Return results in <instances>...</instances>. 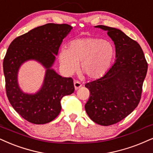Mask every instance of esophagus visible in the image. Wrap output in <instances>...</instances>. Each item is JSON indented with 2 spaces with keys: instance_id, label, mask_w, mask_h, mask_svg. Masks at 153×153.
<instances>
[{
  "instance_id": "1",
  "label": "esophagus",
  "mask_w": 153,
  "mask_h": 153,
  "mask_svg": "<svg viewBox=\"0 0 153 153\" xmlns=\"http://www.w3.org/2000/svg\"><path fill=\"white\" fill-rule=\"evenodd\" d=\"M74 85L75 90L79 89L80 87H82V84H81L79 82H78V81H75V82H74Z\"/></svg>"
}]
</instances>
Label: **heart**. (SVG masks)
Here are the masks:
<instances>
[{
	"mask_svg": "<svg viewBox=\"0 0 153 153\" xmlns=\"http://www.w3.org/2000/svg\"><path fill=\"white\" fill-rule=\"evenodd\" d=\"M116 56V48L109 41L97 37L74 39L69 48L59 53L60 65L66 72L72 74L80 63V72L92 80L101 78L109 71Z\"/></svg>",
	"mask_w": 153,
	"mask_h": 153,
	"instance_id": "heart-1",
	"label": "heart"
}]
</instances>
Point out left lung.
I'll return each mask as SVG.
<instances>
[{"instance_id": "obj_1", "label": "left lung", "mask_w": 153, "mask_h": 153, "mask_svg": "<svg viewBox=\"0 0 153 153\" xmlns=\"http://www.w3.org/2000/svg\"><path fill=\"white\" fill-rule=\"evenodd\" d=\"M95 27L107 32L114 42L116 59L104 76L85 84L90 91L85 110L94 122L106 126L120 121L137 106L148 63L140 45L120 30Z\"/></svg>"}]
</instances>
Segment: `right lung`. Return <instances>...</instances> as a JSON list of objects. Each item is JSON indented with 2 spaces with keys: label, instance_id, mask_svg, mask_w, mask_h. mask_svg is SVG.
<instances>
[{
  "label": "right lung",
  "instance_id": "right-lung-1",
  "mask_svg": "<svg viewBox=\"0 0 153 153\" xmlns=\"http://www.w3.org/2000/svg\"><path fill=\"white\" fill-rule=\"evenodd\" d=\"M72 27L67 24L48 23L16 37L3 60L7 99L24 119L35 124L53 120L61 111V100L74 91L73 79L63 77L52 68L63 39ZM28 61L38 62L45 69L43 83L35 93L24 92L19 86V68Z\"/></svg>",
  "mask_w": 153,
  "mask_h": 153
}]
</instances>
